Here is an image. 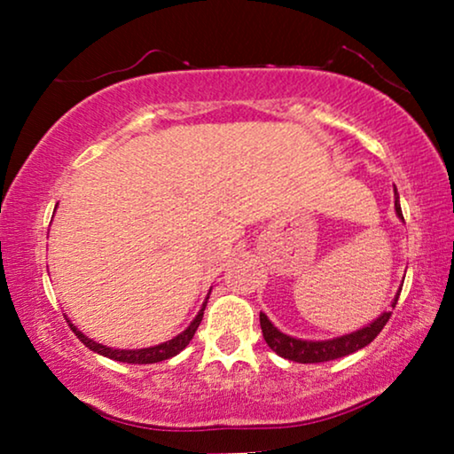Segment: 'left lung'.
Here are the masks:
<instances>
[{
  "mask_svg": "<svg viewBox=\"0 0 454 454\" xmlns=\"http://www.w3.org/2000/svg\"><path fill=\"white\" fill-rule=\"evenodd\" d=\"M395 210L396 216L403 221V213H401V202H399V194H396L395 188ZM401 295V287L396 291L395 300L390 301V308L395 309L396 301H399ZM390 309L388 312H382L376 320H372L370 325H365L359 331H353L349 334H340V337L334 339H325V340H306V339H297L291 337V334H285L283 331L272 325L269 320V316L260 312V328H262V337L266 340V345L270 347L277 356H281L289 362H297V364H322V362H331V359H339L349 356V353H356L359 349H364L365 345H370L374 340L387 322L390 318Z\"/></svg>",
  "mask_w": 454,
  "mask_h": 454,
  "instance_id": "obj_1",
  "label": "left lung"
}]
</instances>
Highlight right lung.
I'll return each mask as SVG.
<instances>
[{"label":"right lung","mask_w":454,"mask_h":454,"mask_svg":"<svg viewBox=\"0 0 454 454\" xmlns=\"http://www.w3.org/2000/svg\"><path fill=\"white\" fill-rule=\"evenodd\" d=\"M207 300H208V297H207ZM204 308H207V301L202 303L200 312H198L196 318L190 322V326L185 328V331L179 333L177 337L165 340V343L145 347V349H114V347H107V345L97 343V340L89 339L84 333H80L70 320H67V322H70V328L74 331V334H76V337L82 340V343L89 347L90 351L98 353V356H105V357L115 359V362H123V364H157V362H165V359L177 356L179 351H184L185 347L190 345V340H192V337H194L196 328L200 326V322H202Z\"/></svg>","instance_id":"right-lung-1"}]
</instances>
